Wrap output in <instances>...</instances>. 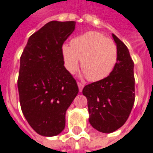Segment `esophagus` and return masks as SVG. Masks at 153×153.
<instances>
[{
	"instance_id": "1",
	"label": "esophagus",
	"mask_w": 153,
	"mask_h": 153,
	"mask_svg": "<svg viewBox=\"0 0 153 153\" xmlns=\"http://www.w3.org/2000/svg\"><path fill=\"white\" fill-rule=\"evenodd\" d=\"M77 86H78V87H79V91H82L83 89V87H84V85H83L82 83L77 82Z\"/></svg>"
}]
</instances>
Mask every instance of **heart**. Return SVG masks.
I'll return each instance as SVG.
<instances>
[{
    "instance_id": "heart-1",
    "label": "heart",
    "mask_w": 153,
    "mask_h": 153,
    "mask_svg": "<svg viewBox=\"0 0 153 153\" xmlns=\"http://www.w3.org/2000/svg\"><path fill=\"white\" fill-rule=\"evenodd\" d=\"M66 70L74 73L80 59L83 74L91 82H98L107 77L114 69L118 58L116 43L98 31H87L71 40V45L62 46Z\"/></svg>"
}]
</instances>
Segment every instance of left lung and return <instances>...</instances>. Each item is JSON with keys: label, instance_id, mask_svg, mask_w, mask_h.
I'll return each mask as SVG.
<instances>
[{"label": "left lung", "instance_id": "obj_1", "mask_svg": "<svg viewBox=\"0 0 153 153\" xmlns=\"http://www.w3.org/2000/svg\"><path fill=\"white\" fill-rule=\"evenodd\" d=\"M118 51L117 62L107 77L83 88L87 98L89 122L103 133H111L124 125L135 101L134 63L127 46L112 34Z\"/></svg>", "mask_w": 153, "mask_h": 153}]
</instances>
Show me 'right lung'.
<instances>
[{
	"label": "right lung",
	"mask_w": 153,
	"mask_h": 153,
	"mask_svg": "<svg viewBox=\"0 0 153 153\" xmlns=\"http://www.w3.org/2000/svg\"><path fill=\"white\" fill-rule=\"evenodd\" d=\"M75 25V22L46 23L29 37L21 56L17 87L22 113L42 136L53 137L63 131L66 110L79 91L62 54Z\"/></svg>",
	"instance_id": "obj_1"
}]
</instances>
